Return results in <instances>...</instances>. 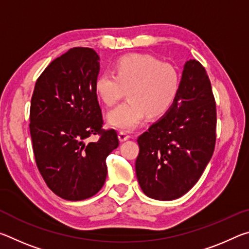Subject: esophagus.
<instances>
[{
    "label": "esophagus",
    "instance_id": "obj_1",
    "mask_svg": "<svg viewBox=\"0 0 249 249\" xmlns=\"http://www.w3.org/2000/svg\"><path fill=\"white\" fill-rule=\"evenodd\" d=\"M129 137H130V135L127 132H124V130H121V132L119 133V138H120L121 142L127 141Z\"/></svg>",
    "mask_w": 249,
    "mask_h": 249
}]
</instances>
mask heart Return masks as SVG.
Returning a JSON list of instances; mask_svg holds the SVG:
<instances>
[{
	"label": "heart",
	"mask_w": 249,
	"mask_h": 249,
	"mask_svg": "<svg viewBox=\"0 0 249 249\" xmlns=\"http://www.w3.org/2000/svg\"><path fill=\"white\" fill-rule=\"evenodd\" d=\"M113 72L101 73L94 82L96 95L107 107L127 90L128 99L107 114V123L113 127L129 130L140 125L147 113L151 117L166 114L179 94V69L151 54H124L116 59Z\"/></svg>",
	"instance_id": "heart-1"
}]
</instances>
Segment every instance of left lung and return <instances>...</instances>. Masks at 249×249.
I'll return each instance as SVG.
<instances>
[{
	"instance_id": "1",
	"label": "left lung",
	"mask_w": 249,
	"mask_h": 249,
	"mask_svg": "<svg viewBox=\"0 0 249 249\" xmlns=\"http://www.w3.org/2000/svg\"><path fill=\"white\" fill-rule=\"evenodd\" d=\"M216 141V104L204 67L185 62L176 102L161 120L137 138L135 162L142 192L170 201L199 181Z\"/></svg>"
}]
</instances>
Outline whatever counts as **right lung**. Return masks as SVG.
Returning <instances> with one entry per match:
<instances>
[{
    "mask_svg": "<svg viewBox=\"0 0 249 249\" xmlns=\"http://www.w3.org/2000/svg\"><path fill=\"white\" fill-rule=\"evenodd\" d=\"M99 60L92 48L68 50L43 71L32 95L29 130L36 165L50 190L65 200L96 195L107 179L105 159L120 145L115 129L102 128L94 89ZM92 134L99 141L86 144Z\"/></svg>",
    "mask_w": 249,
    "mask_h": 249,
    "instance_id": "add662e5",
    "label": "right lung"
}]
</instances>
